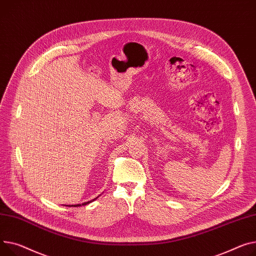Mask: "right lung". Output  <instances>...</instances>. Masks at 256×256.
<instances>
[{"label": "right lung", "instance_id": "1", "mask_svg": "<svg viewBox=\"0 0 256 256\" xmlns=\"http://www.w3.org/2000/svg\"><path fill=\"white\" fill-rule=\"evenodd\" d=\"M98 198H94V200H88V202H82V204H77V205H64V206H69V207H79V206H84V205H88V204H90V202H94V200H96Z\"/></svg>", "mask_w": 256, "mask_h": 256}]
</instances>
